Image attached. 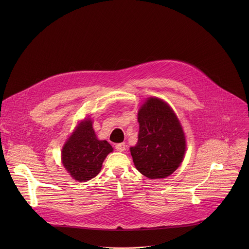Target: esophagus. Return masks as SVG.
<instances>
[{"mask_svg": "<svg viewBox=\"0 0 249 249\" xmlns=\"http://www.w3.org/2000/svg\"><path fill=\"white\" fill-rule=\"evenodd\" d=\"M115 148L118 150V151H124L125 149V144L124 142H120V143H117L115 145Z\"/></svg>", "mask_w": 249, "mask_h": 249, "instance_id": "34e87169", "label": "esophagus"}]
</instances>
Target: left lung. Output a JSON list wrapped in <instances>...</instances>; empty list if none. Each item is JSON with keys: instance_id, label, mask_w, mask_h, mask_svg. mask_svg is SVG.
I'll return each mask as SVG.
<instances>
[{"instance_id": "obj_1", "label": "left lung", "mask_w": 249, "mask_h": 249, "mask_svg": "<svg viewBox=\"0 0 249 249\" xmlns=\"http://www.w3.org/2000/svg\"><path fill=\"white\" fill-rule=\"evenodd\" d=\"M138 142L130 147L136 169L150 179L171 176L183 161L186 139L173 108L150 97L138 112Z\"/></svg>"}]
</instances>
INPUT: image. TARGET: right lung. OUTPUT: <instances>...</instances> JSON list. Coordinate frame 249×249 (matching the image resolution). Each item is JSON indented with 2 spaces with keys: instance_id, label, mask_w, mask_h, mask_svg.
<instances>
[{
  "instance_id": "1",
  "label": "right lung",
  "mask_w": 249,
  "mask_h": 249,
  "mask_svg": "<svg viewBox=\"0 0 249 249\" xmlns=\"http://www.w3.org/2000/svg\"><path fill=\"white\" fill-rule=\"evenodd\" d=\"M93 122H80L63 145L61 160L71 178L86 182L99 175L107 155L113 147L106 140H99L93 129Z\"/></svg>"
}]
</instances>
